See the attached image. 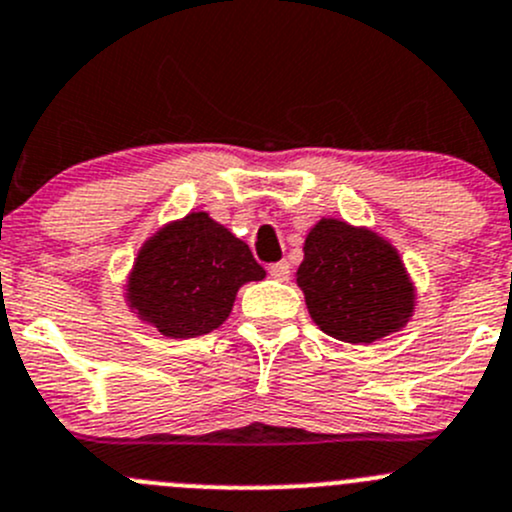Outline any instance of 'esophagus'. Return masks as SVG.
I'll list each match as a JSON object with an SVG mask.
<instances>
[{
    "label": "esophagus",
    "instance_id": "1",
    "mask_svg": "<svg viewBox=\"0 0 512 512\" xmlns=\"http://www.w3.org/2000/svg\"><path fill=\"white\" fill-rule=\"evenodd\" d=\"M289 272H292V267H289V262H275V265H270V275L275 277V280H280V282H285V280H289Z\"/></svg>",
    "mask_w": 512,
    "mask_h": 512
}]
</instances>
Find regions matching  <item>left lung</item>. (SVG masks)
I'll return each mask as SVG.
<instances>
[{
  "label": "left lung",
  "mask_w": 512,
  "mask_h": 512,
  "mask_svg": "<svg viewBox=\"0 0 512 512\" xmlns=\"http://www.w3.org/2000/svg\"><path fill=\"white\" fill-rule=\"evenodd\" d=\"M297 285L317 327L339 342H376L404 327L414 309V287L394 247L342 220L312 227Z\"/></svg>",
  "instance_id": "obj_1"
}]
</instances>
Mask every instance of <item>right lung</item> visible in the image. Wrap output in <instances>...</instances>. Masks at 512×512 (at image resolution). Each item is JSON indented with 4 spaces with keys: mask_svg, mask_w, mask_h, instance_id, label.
Masks as SVG:
<instances>
[{
    "mask_svg": "<svg viewBox=\"0 0 512 512\" xmlns=\"http://www.w3.org/2000/svg\"><path fill=\"white\" fill-rule=\"evenodd\" d=\"M262 277L245 242L205 213H190L138 252L128 299L165 337L190 339L218 329L237 289Z\"/></svg>",
    "mask_w": 512,
    "mask_h": 512,
    "instance_id": "obj_1",
    "label": "right lung"
}]
</instances>
